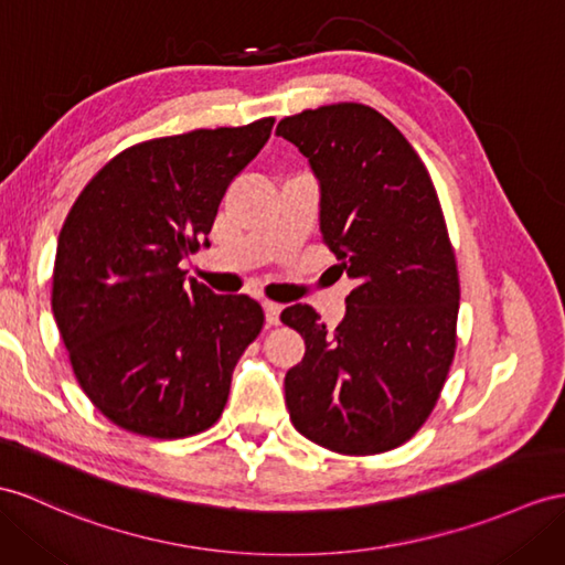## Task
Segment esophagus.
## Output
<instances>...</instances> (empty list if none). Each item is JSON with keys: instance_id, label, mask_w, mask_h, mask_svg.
Returning <instances> with one entry per match:
<instances>
[{"instance_id": "obj_1", "label": "esophagus", "mask_w": 565, "mask_h": 565, "mask_svg": "<svg viewBox=\"0 0 565 565\" xmlns=\"http://www.w3.org/2000/svg\"><path fill=\"white\" fill-rule=\"evenodd\" d=\"M264 309H266V321L270 326H278L280 323V311H282V305H278V301H264Z\"/></svg>"}]
</instances>
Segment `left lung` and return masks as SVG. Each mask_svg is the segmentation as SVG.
<instances>
[{"mask_svg": "<svg viewBox=\"0 0 565 565\" xmlns=\"http://www.w3.org/2000/svg\"><path fill=\"white\" fill-rule=\"evenodd\" d=\"M275 134L321 184V237L354 280L333 330L309 305L280 319L305 338L287 371L295 429L342 456L403 446L429 419L456 356L460 280L441 203L417 150L362 103L285 117Z\"/></svg>", "mask_w": 565, "mask_h": 565, "instance_id": "8db88e82", "label": "left lung"}]
</instances>
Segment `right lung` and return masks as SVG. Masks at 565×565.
<instances>
[{"instance_id": "right-lung-1", "label": "right lung", "mask_w": 565, "mask_h": 565, "mask_svg": "<svg viewBox=\"0 0 565 565\" xmlns=\"http://www.w3.org/2000/svg\"><path fill=\"white\" fill-rule=\"evenodd\" d=\"M273 121L121 150L64 220L52 313L81 391L121 429L184 438L223 415L232 371L266 316L252 297L186 282L179 264L209 244L220 201Z\"/></svg>"}]
</instances>
